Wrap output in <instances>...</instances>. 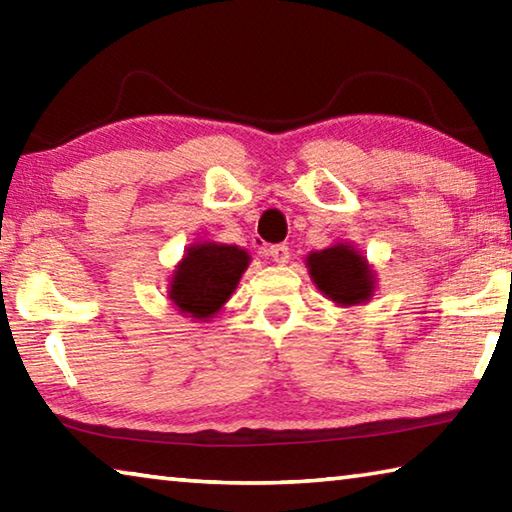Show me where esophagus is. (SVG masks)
Wrapping results in <instances>:
<instances>
[{"label": "esophagus", "mask_w": 512, "mask_h": 512, "mask_svg": "<svg viewBox=\"0 0 512 512\" xmlns=\"http://www.w3.org/2000/svg\"><path fill=\"white\" fill-rule=\"evenodd\" d=\"M268 253H271V257H273V262H275V264H287L289 259H291V250H289V246H287V244L271 246V250H268Z\"/></svg>", "instance_id": "esophagus-1"}]
</instances>
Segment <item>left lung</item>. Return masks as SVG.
Returning <instances> with one entry per match:
<instances>
[{
	"label": "left lung",
	"instance_id": "1",
	"mask_svg": "<svg viewBox=\"0 0 512 512\" xmlns=\"http://www.w3.org/2000/svg\"><path fill=\"white\" fill-rule=\"evenodd\" d=\"M307 268L320 293L341 307L363 305L375 293V271L350 244H336L309 253Z\"/></svg>",
	"mask_w": 512,
	"mask_h": 512
}]
</instances>
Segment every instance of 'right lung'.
Listing matches in <instances>:
<instances>
[{"label": "right lung", "instance_id": "obj_1", "mask_svg": "<svg viewBox=\"0 0 512 512\" xmlns=\"http://www.w3.org/2000/svg\"><path fill=\"white\" fill-rule=\"evenodd\" d=\"M250 255L228 244H194L173 271L169 298L185 316L207 320L235 293Z\"/></svg>", "mask_w": 512, "mask_h": 512}]
</instances>
